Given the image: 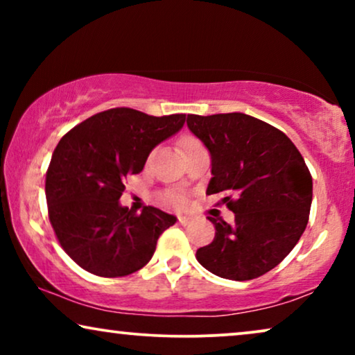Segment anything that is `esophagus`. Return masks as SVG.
Wrapping results in <instances>:
<instances>
[{
  "label": "esophagus",
  "mask_w": 355,
  "mask_h": 355,
  "mask_svg": "<svg viewBox=\"0 0 355 355\" xmlns=\"http://www.w3.org/2000/svg\"><path fill=\"white\" fill-rule=\"evenodd\" d=\"M178 221H179V225H182V226H187V225H191V223H192L191 218H186V216H179Z\"/></svg>",
  "instance_id": "1"
}]
</instances>
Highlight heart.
I'll return each instance as SVG.
<instances>
[{
  "label": "heart",
  "instance_id": "obj_1",
  "mask_svg": "<svg viewBox=\"0 0 355 355\" xmlns=\"http://www.w3.org/2000/svg\"><path fill=\"white\" fill-rule=\"evenodd\" d=\"M197 144H200V140L193 137V135H184V137L179 140V145H181L182 152L184 150L193 147V145H197ZM164 200H166L169 205H173L174 208H182V207H186V203H187L186 197L179 192H168L166 196H164Z\"/></svg>",
  "mask_w": 355,
  "mask_h": 355
}]
</instances>
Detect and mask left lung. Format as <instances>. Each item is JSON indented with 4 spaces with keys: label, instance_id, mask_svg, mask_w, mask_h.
Masks as SVG:
<instances>
[{
    "label": "left lung",
    "instance_id": "obj_1",
    "mask_svg": "<svg viewBox=\"0 0 355 355\" xmlns=\"http://www.w3.org/2000/svg\"><path fill=\"white\" fill-rule=\"evenodd\" d=\"M187 125L211 155L207 196L234 223L213 220L215 239L197 250L203 268L220 278L249 281L283 261L309 223L312 176L302 155L279 129L244 113L187 114Z\"/></svg>",
    "mask_w": 355,
    "mask_h": 355
}]
</instances>
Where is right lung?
<instances>
[{
  "label": "right lung",
  "instance_id": "1",
  "mask_svg": "<svg viewBox=\"0 0 355 355\" xmlns=\"http://www.w3.org/2000/svg\"><path fill=\"white\" fill-rule=\"evenodd\" d=\"M186 114L148 116L132 108L96 113L62 135L46 171L48 218L62 250L80 268L119 278L144 268L176 218L155 207L119 205L125 179L184 125Z\"/></svg>",
  "mask_w": 355,
  "mask_h": 355
}]
</instances>
